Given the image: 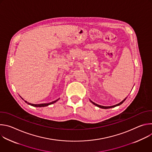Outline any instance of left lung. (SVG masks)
<instances>
[{
    "label": "left lung",
    "instance_id": "left-lung-1",
    "mask_svg": "<svg viewBox=\"0 0 152 152\" xmlns=\"http://www.w3.org/2000/svg\"><path fill=\"white\" fill-rule=\"evenodd\" d=\"M126 98L127 97H126L122 102H121L120 103H118V104H115V105H113V106H101V105H99V104H96V103H95L94 102H92L91 100H90V102L92 103H93L94 105H96V106H97V107H100V108H103V109H108V108H111V107H115V106H119V105H120V104H121L124 101H125V100L126 99Z\"/></svg>",
    "mask_w": 152,
    "mask_h": 152
}]
</instances>
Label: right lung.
Wrapping results in <instances>:
<instances>
[{"instance_id":"add662e5","label":"right lung","mask_w":152,"mask_h":152,"mask_svg":"<svg viewBox=\"0 0 152 152\" xmlns=\"http://www.w3.org/2000/svg\"><path fill=\"white\" fill-rule=\"evenodd\" d=\"M21 99H22V98H21ZM22 99L24 100L23 99ZM59 99H57V100H55V101H53V102H50V103H41V104H32V103H29V102H28L27 101H25V102L26 103H28V104H30V105H31V106H35V107H45V106H48V105L52 104H53V103L56 102Z\"/></svg>"}]
</instances>
